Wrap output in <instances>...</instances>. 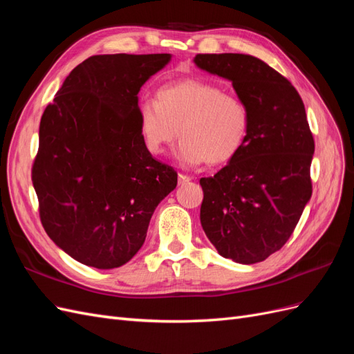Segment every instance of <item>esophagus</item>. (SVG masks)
<instances>
[{"label":"esophagus","mask_w":354,"mask_h":354,"mask_svg":"<svg viewBox=\"0 0 354 354\" xmlns=\"http://www.w3.org/2000/svg\"><path fill=\"white\" fill-rule=\"evenodd\" d=\"M192 177L186 176V174H178V185H185L187 181H190Z\"/></svg>","instance_id":"34e87169"}]
</instances>
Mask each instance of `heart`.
Wrapping results in <instances>:
<instances>
[{"mask_svg": "<svg viewBox=\"0 0 354 354\" xmlns=\"http://www.w3.org/2000/svg\"><path fill=\"white\" fill-rule=\"evenodd\" d=\"M138 128L147 151L164 153L180 136L177 158L186 167L218 165L241 151L250 131L248 106L236 94L224 93L203 80L164 85L156 102L138 108Z\"/></svg>", "mask_w": 354, "mask_h": 354, "instance_id": "obj_1", "label": "heart"}]
</instances>
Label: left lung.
<instances>
[{
	"mask_svg": "<svg viewBox=\"0 0 354 354\" xmlns=\"http://www.w3.org/2000/svg\"><path fill=\"white\" fill-rule=\"evenodd\" d=\"M196 66L232 81L250 111L241 151L202 177L201 224L224 259L254 264L279 251L312 196L315 140L294 85L250 55H196Z\"/></svg>",
	"mask_w": 354,
	"mask_h": 354,
	"instance_id": "left-lung-1",
	"label": "left lung"
}]
</instances>
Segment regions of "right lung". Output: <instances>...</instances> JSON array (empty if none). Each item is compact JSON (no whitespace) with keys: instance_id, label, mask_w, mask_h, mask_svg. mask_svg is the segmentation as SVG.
I'll use <instances>...</instances> for the list:
<instances>
[{"instance_id":"1","label":"right lung","mask_w":354,"mask_h":354,"mask_svg":"<svg viewBox=\"0 0 354 354\" xmlns=\"http://www.w3.org/2000/svg\"><path fill=\"white\" fill-rule=\"evenodd\" d=\"M171 55H99L75 68L42 113L32 165L42 227L95 269L130 261L158 203L177 186L138 128L142 85Z\"/></svg>"}]
</instances>
